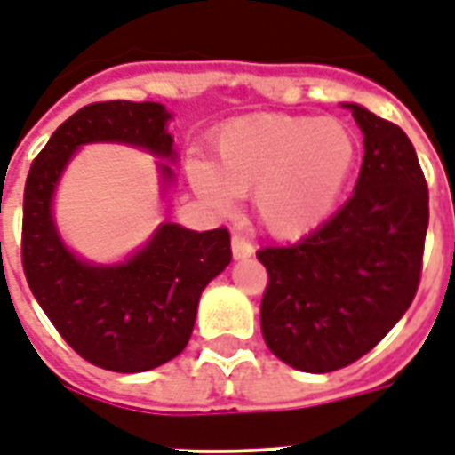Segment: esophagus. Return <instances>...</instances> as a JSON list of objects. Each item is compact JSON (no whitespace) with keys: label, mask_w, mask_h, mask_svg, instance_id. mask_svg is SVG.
<instances>
[{"label":"esophagus","mask_w":455,"mask_h":455,"mask_svg":"<svg viewBox=\"0 0 455 455\" xmlns=\"http://www.w3.org/2000/svg\"><path fill=\"white\" fill-rule=\"evenodd\" d=\"M231 251H234L235 259H245V258H252L255 248H252V243L248 241V238L234 234L231 235Z\"/></svg>","instance_id":"1"}]
</instances>
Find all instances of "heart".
I'll return each instance as SVG.
<instances>
[{
    "mask_svg": "<svg viewBox=\"0 0 455 455\" xmlns=\"http://www.w3.org/2000/svg\"><path fill=\"white\" fill-rule=\"evenodd\" d=\"M214 164L190 162L196 190L217 210L252 196V210L276 238H300L334 212L358 159L348 124L317 116L259 114L214 135Z\"/></svg>",
    "mask_w": 455,
    "mask_h": 455,
    "instance_id": "heart-1",
    "label": "heart"
}]
</instances>
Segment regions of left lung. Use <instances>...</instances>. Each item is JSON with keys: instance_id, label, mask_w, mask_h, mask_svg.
I'll return each mask as SVG.
<instances>
[{"instance_id": "1", "label": "left lung", "mask_w": 455, "mask_h": 455, "mask_svg": "<svg viewBox=\"0 0 455 455\" xmlns=\"http://www.w3.org/2000/svg\"><path fill=\"white\" fill-rule=\"evenodd\" d=\"M365 135L348 203L303 241L265 245L267 348L303 372L351 365L411 307L422 274L429 193L415 148L391 121L346 104Z\"/></svg>"}]
</instances>
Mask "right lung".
I'll return each mask as SVG.
<instances>
[{
  "mask_svg": "<svg viewBox=\"0 0 455 455\" xmlns=\"http://www.w3.org/2000/svg\"><path fill=\"white\" fill-rule=\"evenodd\" d=\"M166 121L169 112L157 102L88 104L52 133L23 190L20 262L28 286L61 339L112 372H145L186 348L200 293L231 262V235L224 227L197 234L166 221L126 265L92 267L59 241L52 193L83 143L114 140L172 157ZM162 173L172 179L166 164Z\"/></svg>",
  "mask_w": 455,
  "mask_h": 455,
  "instance_id": "add662e5",
  "label": "right lung"
}]
</instances>
